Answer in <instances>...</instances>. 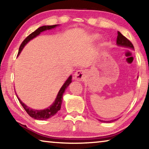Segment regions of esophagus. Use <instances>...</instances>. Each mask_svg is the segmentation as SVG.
<instances>
[{
	"label": "esophagus",
	"instance_id": "obj_1",
	"mask_svg": "<svg viewBox=\"0 0 149 149\" xmlns=\"http://www.w3.org/2000/svg\"><path fill=\"white\" fill-rule=\"evenodd\" d=\"M85 72L84 70H78L75 73V76L74 78L75 80L77 81H81L84 79L85 75Z\"/></svg>",
	"mask_w": 149,
	"mask_h": 149
}]
</instances>
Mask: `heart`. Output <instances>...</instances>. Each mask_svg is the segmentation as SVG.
Masks as SVG:
<instances>
[{
	"instance_id": "obj_1",
	"label": "heart",
	"mask_w": 149,
	"mask_h": 149,
	"mask_svg": "<svg viewBox=\"0 0 149 149\" xmlns=\"http://www.w3.org/2000/svg\"><path fill=\"white\" fill-rule=\"evenodd\" d=\"M95 37H97V35H96V36Z\"/></svg>"
}]
</instances>
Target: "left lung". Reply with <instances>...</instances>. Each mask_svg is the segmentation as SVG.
<instances>
[{"label":"left lung","instance_id":"8db88e82","mask_svg":"<svg viewBox=\"0 0 149 149\" xmlns=\"http://www.w3.org/2000/svg\"><path fill=\"white\" fill-rule=\"evenodd\" d=\"M116 43L118 45H119V46L131 48V49H134V47H133V45L132 43V42H131L129 39H127V38H126L125 37L123 36V35L119 31H118ZM99 120L100 121V122H107V123L109 122L110 123V122H114V121L116 120H110V121H103V120Z\"/></svg>","mask_w":149,"mask_h":149}]
</instances>
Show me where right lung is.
<instances>
[{
    "label": "right lung",
    "mask_w": 149,
    "mask_h": 149,
    "mask_svg": "<svg viewBox=\"0 0 149 149\" xmlns=\"http://www.w3.org/2000/svg\"><path fill=\"white\" fill-rule=\"evenodd\" d=\"M58 25L41 26L39 27L37 30H35L34 32L31 33L28 36H27L26 38L24 40V41L22 42V44L20 45L19 49L18 54L21 52L22 50L23 49V48L24 47L25 45H26L27 42L30 41V40L33 39L35 37H37V35H39L41 32L45 31V30L51 29L52 28H54V27H56ZM71 82H72V75H70V76L68 77V79L66 80V81L64 83V84L62 85L61 89H60L58 93L57 97L56 98V100H54L53 104H52L49 108H47V109H45V110H38L31 109V108L27 107L26 104H24V103H23L21 101V100L17 97H17L19 100L20 104H22V107H23V108H24V110L26 111V112L31 118H34L35 120H47V119H49L50 118H51L52 116H54L58 112V111L60 110L62 102L63 94H64V93L65 91V89L69 86V85L71 84Z\"/></svg>",
    "instance_id": "right-lung-1"
}]
</instances>
